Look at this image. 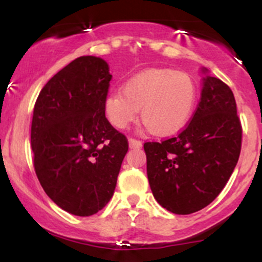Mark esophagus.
Instances as JSON below:
<instances>
[{
	"mask_svg": "<svg viewBox=\"0 0 262 262\" xmlns=\"http://www.w3.org/2000/svg\"><path fill=\"white\" fill-rule=\"evenodd\" d=\"M128 143H129V148H130V149L141 148V141L137 140V139H133V138H129Z\"/></svg>",
	"mask_w": 262,
	"mask_h": 262,
	"instance_id": "34e87169",
	"label": "esophagus"
}]
</instances>
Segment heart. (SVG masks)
Segmentation results:
<instances>
[{"label": "heart", "mask_w": 262, "mask_h": 262, "mask_svg": "<svg viewBox=\"0 0 262 262\" xmlns=\"http://www.w3.org/2000/svg\"><path fill=\"white\" fill-rule=\"evenodd\" d=\"M197 101V86L188 74L172 69H149L134 75L123 92H111L103 110L117 129L133 123L140 110L141 121L156 137L179 133L191 119Z\"/></svg>", "instance_id": "b5f03b06"}]
</instances>
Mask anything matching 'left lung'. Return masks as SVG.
<instances>
[{
    "label": "left lung",
    "mask_w": 262,
    "mask_h": 262,
    "mask_svg": "<svg viewBox=\"0 0 262 262\" xmlns=\"http://www.w3.org/2000/svg\"><path fill=\"white\" fill-rule=\"evenodd\" d=\"M202 93L192 121L177 137L145 143L154 198L175 214H191L215 200L239 160L242 124L229 86L202 68Z\"/></svg>",
    "instance_id": "left-lung-1"
}]
</instances>
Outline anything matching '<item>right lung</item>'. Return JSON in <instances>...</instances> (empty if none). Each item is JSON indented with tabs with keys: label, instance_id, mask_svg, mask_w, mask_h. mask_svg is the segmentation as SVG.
Masks as SVG:
<instances>
[{
	"label": "right lung",
	"instance_id": "right-lung-1",
	"mask_svg": "<svg viewBox=\"0 0 262 262\" xmlns=\"http://www.w3.org/2000/svg\"><path fill=\"white\" fill-rule=\"evenodd\" d=\"M110 66L80 56L39 93L31 143L39 182L56 206L79 217L103 208L113 196L128 140L107 121Z\"/></svg>",
	"mask_w": 262,
	"mask_h": 262
}]
</instances>
